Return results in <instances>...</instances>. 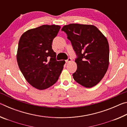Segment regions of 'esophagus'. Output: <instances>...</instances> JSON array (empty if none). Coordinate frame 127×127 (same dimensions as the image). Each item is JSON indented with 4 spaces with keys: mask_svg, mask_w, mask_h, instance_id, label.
Wrapping results in <instances>:
<instances>
[{
    "mask_svg": "<svg viewBox=\"0 0 127 127\" xmlns=\"http://www.w3.org/2000/svg\"><path fill=\"white\" fill-rule=\"evenodd\" d=\"M71 61H72V59L70 58H69L67 60H66L65 62H66V63H69V62H70Z\"/></svg>",
    "mask_w": 127,
    "mask_h": 127,
    "instance_id": "34e87169",
    "label": "esophagus"
}]
</instances>
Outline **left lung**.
<instances>
[{
  "mask_svg": "<svg viewBox=\"0 0 127 127\" xmlns=\"http://www.w3.org/2000/svg\"><path fill=\"white\" fill-rule=\"evenodd\" d=\"M71 42L77 58L75 81L86 88L100 82L109 64V46L106 37L94 25L72 23L62 29Z\"/></svg>",
  "mask_w": 127,
  "mask_h": 127,
  "instance_id": "1",
  "label": "left lung"
}]
</instances>
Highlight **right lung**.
I'll return each instance as SVG.
<instances>
[{"label": "right lung", "instance_id": "1", "mask_svg": "<svg viewBox=\"0 0 127 127\" xmlns=\"http://www.w3.org/2000/svg\"><path fill=\"white\" fill-rule=\"evenodd\" d=\"M60 29L58 25L41 26L25 32L19 41L18 66L26 81L38 90L46 89L56 83L65 63L56 60L51 46Z\"/></svg>", "mask_w": 127, "mask_h": 127}]
</instances>
